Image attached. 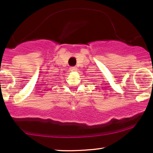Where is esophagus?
Segmentation results:
<instances>
[{
    "mask_svg": "<svg viewBox=\"0 0 153 153\" xmlns=\"http://www.w3.org/2000/svg\"><path fill=\"white\" fill-rule=\"evenodd\" d=\"M78 69H77L76 67H71L70 68V71H72V72H75Z\"/></svg>",
    "mask_w": 153,
    "mask_h": 153,
    "instance_id": "1",
    "label": "esophagus"
}]
</instances>
